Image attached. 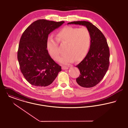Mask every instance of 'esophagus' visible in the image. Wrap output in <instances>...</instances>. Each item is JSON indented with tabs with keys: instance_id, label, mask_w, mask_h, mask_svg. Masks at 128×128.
<instances>
[{
	"instance_id": "34e87169",
	"label": "esophagus",
	"mask_w": 128,
	"mask_h": 128,
	"mask_svg": "<svg viewBox=\"0 0 128 128\" xmlns=\"http://www.w3.org/2000/svg\"><path fill=\"white\" fill-rule=\"evenodd\" d=\"M62 68L63 70H67V69H68L69 68H68V67H66V66H62Z\"/></svg>"
}]
</instances>
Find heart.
Listing matches in <instances>:
<instances>
[{
	"mask_svg": "<svg viewBox=\"0 0 128 128\" xmlns=\"http://www.w3.org/2000/svg\"><path fill=\"white\" fill-rule=\"evenodd\" d=\"M57 41L65 44V53L60 58V61L64 64H69L75 59L79 61L87 55L91 44V34L86 27L77 28L66 26L61 29L56 35ZM47 48L52 58L57 60L59 57L60 51L58 42L51 38H48Z\"/></svg>",
	"mask_w": 128,
	"mask_h": 128,
	"instance_id": "obj_1",
	"label": "heart"
}]
</instances>
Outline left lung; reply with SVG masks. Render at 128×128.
Instances as JSON below:
<instances>
[{
    "label": "left lung",
    "mask_w": 128,
    "mask_h": 128,
    "mask_svg": "<svg viewBox=\"0 0 128 128\" xmlns=\"http://www.w3.org/2000/svg\"><path fill=\"white\" fill-rule=\"evenodd\" d=\"M71 24L85 26L90 32L91 40L89 52L76 66L80 72L76 83L82 87H93L103 79L109 68L110 51L107 40L102 32L90 22L79 21L68 23Z\"/></svg>",
    "instance_id": "obj_1"
}]
</instances>
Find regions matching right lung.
Instances as JSON below:
<instances>
[{
  "label": "right lung",
  "mask_w": 128,
  "mask_h": 128,
  "mask_svg": "<svg viewBox=\"0 0 128 128\" xmlns=\"http://www.w3.org/2000/svg\"><path fill=\"white\" fill-rule=\"evenodd\" d=\"M64 23L39 19L30 24L23 33L19 41L17 59L21 73L32 85L47 86L61 71V67L48 53L47 41L48 35Z\"/></svg>",
  "instance_id": "right-lung-1"
}]
</instances>
